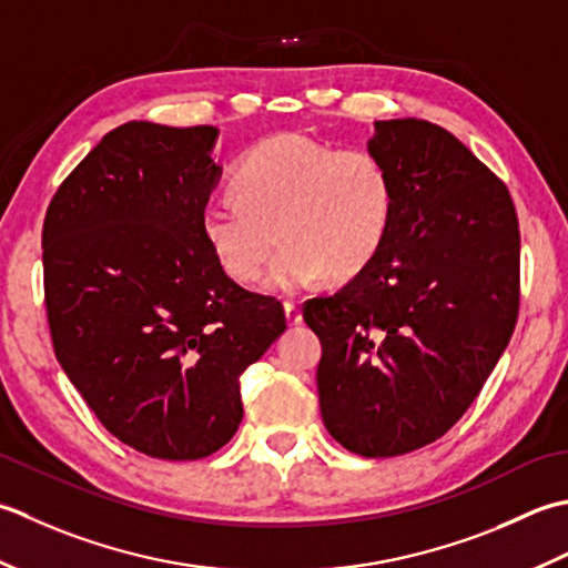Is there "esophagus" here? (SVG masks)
Wrapping results in <instances>:
<instances>
[{
    "label": "esophagus",
    "mask_w": 568,
    "mask_h": 568,
    "mask_svg": "<svg viewBox=\"0 0 568 568\" xmlns=\"http://www.w3.org/2000/svg\"><path fill=\"white\" fill-rule=\"evenodd\" d=\"M284 314H286V323L288 326H298L304 316H301V308L296 301H284Z\"/></svg>",
    "instance_id": "obj_1"
}]
</instances>
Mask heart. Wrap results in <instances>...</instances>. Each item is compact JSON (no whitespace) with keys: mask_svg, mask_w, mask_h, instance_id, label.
I'll return each mask as SVG.
<instances>
[{"mask_svg":"<svg viewBox=\"0 0 568 568\" xmlns=\"http://www.w3.org/2000/svg\"><path fill=\"white\" fill-rule=\"evenodd\" d=\"M233 193L203 205L201 227L223 270L237 282L262 274L264 288L292 294L328 272L345 280L375 257L387 235L392 179L365 149H335L301 134L264 139L237 161Z\"/></svg>","mask_w":568,"mask_h":568,"instance_id":"obj_1","label":"heart"}]
</instances>
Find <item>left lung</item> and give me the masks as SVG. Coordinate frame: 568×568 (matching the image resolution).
Wrapping results in <instances>:
<instances>
[{"label":"left lung","mask_w":568,"mask_h":568,"mask_svg":"<svg viewBox=\"0 0 568 568\" xmlns=\"http://www.w3.org/2000/svg\"><path fill=\"white\" fill-rule=\"evenodd\" d=\"M367 152L392 179L377 254L304 304L321 341V416L343 448L402 456L454 426L510 343L519 225L505 183L426 120L375 122Z\"/></svg>","instance_id":"left-lung-1"}]
</instances>
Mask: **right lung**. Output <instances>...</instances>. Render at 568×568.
Listing matches in <instances>:
<instances>
[{"mask_svg": "<svg viewBox=\"0 0 568 568\" xmlns=\"http://www.w3.org/2000/svg\"><path fill=\"white\" fill-rule=\"evenodd\" d=\"M217 130L126 122L71 171L43 220L53 351L102 426L195 460L242 422L240 375L286 331L274 296L225 274L201 227Z\"/></svg>", "mask_w": 568, "mask_h": 568, "instance_id": "add662e5", "label": "right lung"}]
</instances>
